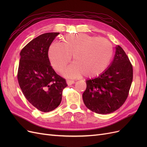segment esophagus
<instances>
[{"label":"esophagus","mask_w":147,"mask_h":147,"mask_svg":"<svg viewBox=\"0 0 147 147\" xmlns=\"http://www.w3.org/2000/svg\"><path fill=\"white\" fill-rule=\"evenodd\" d=\"M75 83V81L72 80H67V83L68 85H70V84H72Z\"/></svg>","instance_id":"obj_1"}]
</instances>
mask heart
<instances>
[{
  "mask_svg": "<svg viewBox=\"0 0 147 147\" xmlns=\"http://www.w3.org/2000/svg\"><path fill=\"white\" fill-rule=\"evenodd\" d=\"M72 55L75 63L70 66L67 75L75 77L84 74L87 77H94L108 67L113 50L107 39L83 33L67 34L62 43H52L48 50L53 67L61 74L65 72Z\"/></svg>",
  "mask_w": 147,
  "mask_h": 147,
  "instance_id": "b5f03b06",
  "label": "heart"
}]
</instances>
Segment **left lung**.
Wrapping results in <instances>:
<instances>
[{
  "mask_svg": "<svg viewBox=\"0 0 147 147\" xmlns=\"http://www.w3.org/2000/svg\"><path fill=\"white\" fill-rule=\"evenodd\" d=\"M132 78V65L123 48L117 45L110 66L99 77L86 80L84 104L96 113L115 112L127 98Z\"/></svg>",
  "mask_w": 147,
  "mask_h": 147,
  "instance_id": "obj_1",
  "label": "left lung"
}]
</instances>
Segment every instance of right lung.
<instances>
[{"label":"right lung","mask_w":147,"mask_h":147,"mask_svg":"<svg viewBox=\"0 0 147 147\" xmlns=\"http://www.w3.org/2000/svg\"><path fill=\"white\" fill-rule=\"evenodd\" d=\"M59 32L43 34L28 43L20 52L18 81L24 96L35 108L49 112L58 107L65 80L50 65L48 50Z\"/></svg>","instance_id":"1"}]
</instances>
